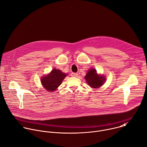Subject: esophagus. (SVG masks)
Listing matches in <instances>:
<instances>
[{
	"label": "esophagus",
	"mask_w": 147,
	"mask_h": 147,
	"mask_svg": "<svg viewBox=\"0 0 147 147\" xmlns=\"http://www.w3.org/2000/svg\"><path fill=\"white\" fill-rule=\"evenodd\" d=\"M71 76L73 77H77L78 76V74L77 73H72L71 74Z\"/></svg>",
	"instance_id": "esophagus-1"
}]
</instances>
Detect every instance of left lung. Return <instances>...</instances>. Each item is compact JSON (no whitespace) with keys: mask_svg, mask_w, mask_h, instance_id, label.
<instances>
[{"mask_svg":"<svg viewBox=\"0 0 147 147\" xmlns=\"http://www.w3.org/2000/svg\"><path fill=\"white\" fill-rule=\"evenodd\" d=\"M85 79L88 84L93 88H98L100 87L105 82V77L103 75L97 74L96 70L92 68L86 73Z\"/></svg>","mask_w":147,"mask_h":147,"instance_id":"1","label":"left lung"}]
</instances>
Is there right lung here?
Masks as SVG:
<instances>
[{
  "label": "right lung",
  "instance_id": "1",
  "mask_svg": "<svg viewBox=\"0 0 147 147\" xmlns=\"http://www.w3.org/2000/svg\"><path fill=\"white\" fill-rule=\"evenodd\" d=\"M66 75L61 70L54 69L48 74L41 77V82L48 92H53L61 84Z\"/></svg>",
  "mask_w": 147,
  "mask_h": 147
}]
</instances>
